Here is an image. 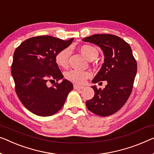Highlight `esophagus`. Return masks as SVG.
<instances>
[{
  "instance_id": "34e87169",
  "label": "esophagus",
  "mask_w": 154,
  "mask_h": 154,
  "mask_svg": "<svg viewBox=\"0 0 154 154\" xmlns=\"http://www.w3.org/2000/svg\"><path fill=\"white\" fill-rule=\"evenodd\" d=\"M74 88L75 89H77V90H78V89H82L84 88V86H80V85H78V84H74Z\"/></svg>"
}]
</instances>
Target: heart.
Listing matches in <instances>:
<instances>
[{
  "label": "heart",
  "mask_w": 154,
  "mask_h": 154,
  "mask_svg": "<svg viewBox=\"0 0 154 154\" xmlns=\"http://www.w3.org/2000/svg\"><path fill=\"white\" fill-rule=\"evenodd\" d=\"M80 52L89 61L95 59L98 55V51L96 48L91 45H83L80 48ZM70 54V50L69 48L61 50L55 56V62L60 67L66 68L68 65ZM91 76V72L88 71L72 70L66 73V79L77 84H83L86 79Z\"/></svg>",
  "instance_id": "obj_1"
}]
</instances>
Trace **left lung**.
Wrapping results in <instances>:
<instances>
[{
  "instance_id": "8db88e82",
  "label": "left lung",
  "mask_w": 154,
  "mask_h": 154,
  "mask_svg": "<svg viewBox=\"0 0 154 154\" xmlns=\"http://www.w3.org/2000/svg\"><path fill=\"white\" fill-rule=\"evenodd\" d=\"M82 40L98 45L104 53V62L92 82H107L103 89L91 86L95 95L86 101V107L97 116H111L124 106L131 93L137 72L136 61L128 43L116 35L94 34Z\"/></svg>"
}]
</instances>
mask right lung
I'll list each match as a JSON object with an SVG mask.
<instances>
[{"instance_id":"obj_1","label":"right lung","mask_w":154,"mask_h":154,"mask_svg":"<svg viewBox=\"0 0 154 154\" xmlns=\"http://www.w3.org/2000/svg\"><path fill=\"white\" fill-rule=\"evenodd\" d=\"M73 39L35 36L24 41L15 50L11 65L15 90L22 104L32 113L42 117L56 113L73 89L72 84L66 79L53 87L47 85L48 80L58 81L63 78L55 56Z\"/></svg>"}]
</instances>
